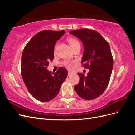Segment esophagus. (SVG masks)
<instances>
[{
	"instance_id": "esophagus-1",
	"label": "esophagus",
	"mask_w": 135,
	"mask_h": 135,
	"mask_svg": "<svg viewBox=\"0 0 135 135\" xmlns=\"http://www.w3.org/2000/svg\"><path fill=\"white\" fill-rule=\"evenodd\" d=\"M73 74V73L71 71H68V76H70L71 74Z\"/></svg>"
}]
</instances>
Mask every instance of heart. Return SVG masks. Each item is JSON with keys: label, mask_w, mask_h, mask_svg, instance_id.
Segmentation results:
<instances>
[{"label": "heart", "mask_w": 135, "mask_h": 135, "mask_svg": "<svg viewBox=\"0 0 135 135\" xmlns=\"http://www.w3.org/2000/svg\"><path fill=\"white\" fill-rule=\"evenodd\" d=\"M67 40H68V43H69V44H70V47L72 48L73 50L76 47L80 46V43L79 42L78 40L76 39H75L74 38H72V37L68 38ZM57 46V44H56V46H55V49H56ZM64 64L65 66H66V68H68V69L71 68V66H72L70 62H69V61H65Z\"/></svg>", "instance_id": "heart-1"}]
</instances>
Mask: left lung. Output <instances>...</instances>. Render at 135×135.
I'll return each instance as SVG.
<instances>
[{"mask_svg":"<svg viewBox=\"0 0 135 135\" xmlns=\"http://www.w3.org/2000/svg\"><path fill=\"white\" fill-rule=\"evenodd\" d=\"M69 33L75 36L84 46L81 64L89 69L87 75L77 73L79 83L74 86L78 95L91 100L102 95L109 84L113 68V59L109 44L97 31L80 28Z\"/></svg>","mask_w":135,"mask_h":135,"instance_id":"1","label":"left lung"}]
</instances>
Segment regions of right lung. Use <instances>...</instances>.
I'll return each instance as SVG.
<instances>
[{
  "label": "right lung",
  "mask_w": 135,
  "mask_h": 135,
  "mask_svg": "<svg viewBox=\"0 0 135 135\" xmlns=\"http://www.w3.org/2000/svg\"><path fill=\"white\" fill-rule=\"evenodd\" d=\"M65 30H43L32 37L24 48L21 57V75L27 90L35 99L48 102L58 95L68 73L60 67L55 73L47 70L54 57L55 44Z\"/></svg>",
  "instance_id": "obj_1"
}]
</instances>
